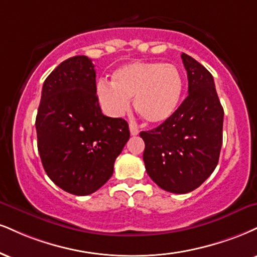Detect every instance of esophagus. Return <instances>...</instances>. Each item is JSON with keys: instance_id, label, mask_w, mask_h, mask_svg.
Listing matches in <instances>:
<instances>
[{"instance_id": "1", "label": "esophagus", "mask_w": 257, "mask_h": 257, "mask_svg": "<svg viewBox=\"0 0 257 257\" xmlns=\"http://www.w3.org/2000/svg\"><path fill=\"white\" fill-rule=\"evenodd\" d=\"M129 131H131V134L132 135H138L139 134V129L137 128V126L133 125V124L129 125Z\"/></svg>"}]
</instances>
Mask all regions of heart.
<instances>
[{
  "instance_id": "1",
  "label": "heart",
  "mask_w": 257,
  "mask_h": 257,
  "mask_svg": "<svg viewBox=\"0 0 257 257\" xmlns=\"http://www.w3.org/2000/svg\"><path fill=\"white\" fill-rule=\"evenodd\" d=\"M183 89L181 70L159 62L129 63L112 74V82L100 80L97 83L98 100L105 112L113 117L124 115L134 98L135 111L151 124H159L174 115Z\"/></svg>"
}]
</instances>
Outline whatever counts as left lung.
Wrapping results in <instances>:
<instances>
[{"instance_id": "1", "label": "left lung", "mask_w": 257, "mask_h": 257, "mask_svg": "<svg viewBox=\"0 0 257 257\" xmlns=\"http://www.w3.org/2000/svg\"><path fill=\"white\" fill-rule=\"evenodd\" d=\"M181 57L188 75V97L168 120L140 133L147 175L175 194L193 191L214 171L224 122L212 74L189 55Z\"/></svg>"}]
</instances>
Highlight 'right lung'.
<instances>
[{
	"label": "right lung",
	"mask_w": 257,
	"mask_h": 257,
	"mask_svg": "<svg viewBox=\"0 0 257 257\" xmlns=\"http://www.w3.org/2000/svg\"><path fill=\"white\" fill-rule=\"evenodd\" d=\"M36 129L46 175L61 189L80 196L109 181L131 137L126 120L101 112L94 64L87 56L68 58L46 78Z\"/></svg>",
	"instance_id": "add662e5"
}]
</instances>
